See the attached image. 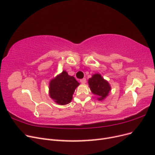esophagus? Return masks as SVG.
<instances>
[{
    "instance_id": "obj_1",
    "label": "esophagus",
    "mask_w": 155,
    "mask_h": 155,
    "mask_svg": "<svg viewBox=\"0 0 155 155\" xmlns=\"http://www.w3.org/2000/svg\"><path fill=\"white\" fill-rule=\"evenodd\" d=\"M80 82L81 83H83V84H85V83H86V82H87V80H86V79L85 78H83V79H81V80H80Z\"/></svg>"
}]
</instances>
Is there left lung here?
I'll use <instances>...</instances> for the list:
<instances>
[{
  "instance_id": "left-lung-1",
  "label": "left lung",
  "mask_w": 155,
  "mask_h": 155,
  "mask_svg": "<svg viewBox=\"0 0 155 155\" xmlns=\"http://www.w3.org/2000/svg\"><path fill=\"white\" fill-rule=\"evenodd\" d=\"M88 83L91 92L98 96V100H104L110 91L111 88L109 83L99 74L92 75V78H89Z\"/></svg>"
}]
</instances>
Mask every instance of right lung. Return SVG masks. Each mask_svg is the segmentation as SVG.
Instances as JSON below:
<instances>
[{"mask_svg":"<svg viewBox=\"0 0 155 155\" xmlns=\"http://www.w3.org/2000/svg\"><path fill=\"white\" fill-rule=\"evenodd\" d=\"M79 85L76 79L63 71L52 79L49 84V94L51 99L59 105H67L72 100L75 89Z\"/></svg>","mask_w":155,"mask_h":155,"instance_id":"obj_1","label":"right lung"}]
</instances>
